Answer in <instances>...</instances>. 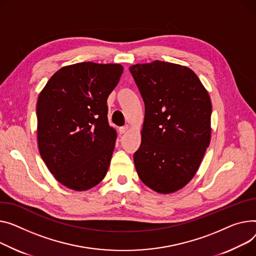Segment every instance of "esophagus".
Masks as SVG:
<instances>
[{"mask_svg":"<svg viewBox=\"0 0 256 256\" xmlns=\"http://www.w3.org/2000/svg\"><path fill=\"white\" fill-rule=\"evenodd\" d=\"M128 130H130V126H122V128H119V130H120V132H122V134L126 132Z\"/></svg>","mask_w":256,"mask_h":256,"instance_id":"obj_1","label":"esophagus"}]
</instances>
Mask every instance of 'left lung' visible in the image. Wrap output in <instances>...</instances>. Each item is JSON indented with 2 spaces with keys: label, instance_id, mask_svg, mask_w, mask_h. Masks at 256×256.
<instances>
[{
  "label": "left lung",
  "instance_id": "obj_1",
  "mask_svg": "<svg viewBox=\"0 0 256 256\" xmlns=\"http://www.w3.org/2000/svg\"><path fill=\"white\" fill-rule=\"evenodd\" d=\"M130 71L145 104L136 170L152 190L175 192L194 177L210 144V96L185 66L154 60Z\"/></svg>",
  "mask_w": 256,
  "mask_h": 256
}]
</instances>
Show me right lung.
Instances as JSON below:
<instances>
[{"mask_svg":"<svg viewBox=\"0 0 256 256\" xmlns=\"http://www.w3.org/2000/svg\"><path fill=\"white\" fill-rule=\"evenodd\" d=\"M119 64L66 66L48 80L37 102L40 156L68 188L84 192L103 180L116 142L107 98L120 79Z\"/></svg>","mask_w":256,"mask_h":256,"instance_id":"add662e5","label":"right lung"}]
</instances>
